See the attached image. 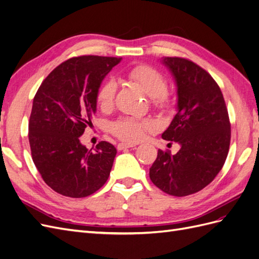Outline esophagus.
I'll use <instances>...</instances> for the list:
<instances>
[{
    "label": "esophagus",
    "mask_w": 259,
    "mask_h": 259,
    "mask_svg": "<svg viewBox=\"0 0 259 259\" xmlns=\"http://www.w3.org/2000/svg\"><path fill=\"white\" fill-rule=\"evenodd\" d=\"M135 144H125V143H120L117 145V150H124V149H127V148H133L135 147Z\"/></svg>",
    "instance_id": "1"
}]
</instances>
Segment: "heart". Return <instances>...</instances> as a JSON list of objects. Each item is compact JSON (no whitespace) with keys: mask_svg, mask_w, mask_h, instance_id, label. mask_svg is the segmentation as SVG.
I'll use <instances>...</instances> for the list:
<instances>
[{"mask_svg":"<svg viewBox=\"0 0 259 259\" xmlns=\"http://www.w3.org/2000/svg\"><path fill=\"white\" fill-rule=\"evenodd\" d=\"M131 80L138 83L151 97L152 104L156 107H165L168 103L166 77L159 70L148 65H137L127 71ZM117 91V83L113 77L105 80L96 94L97 105L101 110L108 111L113 108ZM112 134L126 143H136L143 139L148 132L154 128L153 121L149 119H137L134 116H122L110 124Z\"/></svg>","mask_w":259,"mask_h":259,"instance_id":"b5f03b06","label":"heart"}]
</instances>
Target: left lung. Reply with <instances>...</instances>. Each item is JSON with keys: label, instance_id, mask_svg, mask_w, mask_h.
<instances>
[{"label": "left lung", "instance_id": "8db88e82", "mask_svg": "<svg viewBox=\"0 0 259 259\" xmlns=\"http://www.w3.org/2000/svg\"><path fill=\"white\" fill-rule=\"evenodd\" d=\"M177 84L178 111L162 138L180 145L179 151L159 149L149 171L151 182L175 197L198 192L223 168L231 127L223 93L204 69L182 57H164Z\"/></svg>", "mask_w": 259, "mask_h": 259}]
</instances>
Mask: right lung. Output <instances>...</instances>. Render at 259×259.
Masks as SVG:
<instances>
[{
	"mask_svg": "<svg viewBox=\"0 0 259 259\" xmlns=\"http://www.w3.org/2000/svg\"><path fill=\"white\" fill-rule=\"evenodd\" d=\"M121 59L94 55L70 58L46 76L33 98L31 155L45 184L65 197H89L110 175L114 146L100 142L89 150L80 136L92 124L101 82Z\"/></svg>",
	"mask_w": 259,
	"mask_h": 259,
	"instance_id": "add662e5",
	"label": "right lung"
}]
</instances>
